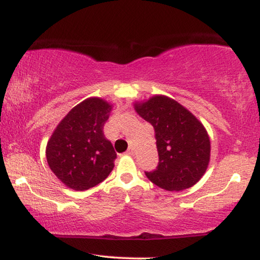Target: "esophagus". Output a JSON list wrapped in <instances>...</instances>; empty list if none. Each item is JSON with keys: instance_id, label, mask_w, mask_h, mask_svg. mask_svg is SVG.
I'll return each instance as SVG.
<instances>
[{"instance_id": "34e87169", "label": "esophagus", "mask_w": 260, "mask_h": 260, "mask_svg": "<svg viewBox=\"0 0 260 260\" xmlns=\"http://www.w3.org/2000/svg\"><path fill=\"white\" fill-rule=\"evenodd\" d=\"M125 155H129V156H133L134 155V149L133 148H129L125 152Z\"/></svg>"}]
</instances>
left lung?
<instances>
[{
    "label": "left lung",
    "mask_w": 260,
    "mask_h": 260,
    "mask_svg": "<svg viewBox=\"0 0 260 260\" xmlns=\"http://www.w3.org/2000/svg\"><path fill=\"white\" fill-rule=\"evenodd\" d=\"M135 110L155 130L158 166L145 172L148 179L169 191L193 187L204 176L211 157V141L202 123L166 95L135 103Z\"/></svg>",
    "instance_id": "obj_1"
}]
</instances>
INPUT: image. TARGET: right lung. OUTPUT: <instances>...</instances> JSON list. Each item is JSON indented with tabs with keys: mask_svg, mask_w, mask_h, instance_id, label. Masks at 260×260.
<instances>
[{
	"mask_svg": "<svg viewBox=\"0 0 260 260\" xmlns=\"http://www.w3.org/2000/svg\"><path fill=\"white\" fill-rule=\"evenodd\" d=\"M112 105L104 99H85L58 124L46 148L49 168L69 188L86 190L112 172L117 154L104 136Z\"/></svg>",
	"mask_w": 260,
	"mask_h": 260,
	"instance_id": "1",
	"label": "right lung"
}]
</instances>
